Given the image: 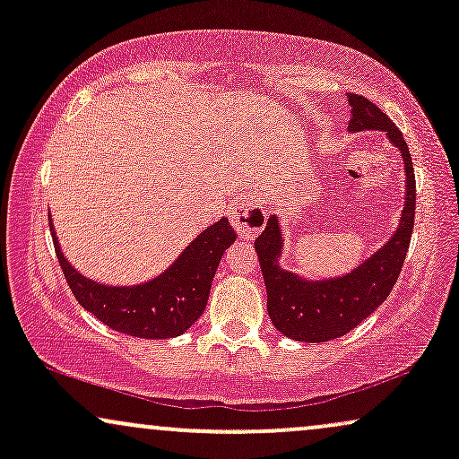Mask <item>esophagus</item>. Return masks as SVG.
<instances>
[{"label":"esophagus","instance_id":"34e87169","mask_svg":"<svg viewBox=\"0 0 459 459\" xmlns=\"http://www.w3.org/2000/svg\"><path fill=\"white\" fill-rule=\"evenodd\" d=\"M229 218L233 222L235 230L239 233L244 239H250L256 233H261V229L265 226V209L256 203L255 198H237L229 209Z\"/></svg>","mask_w":459,"mask_h":459}]
</instances>
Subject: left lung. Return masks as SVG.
I'll return each instance as SVG.
<instances>
[{
  "mask_svg": "<svg viewBox=\"0 0 459 459\" xmlns=\"http://www.w3.org/2000/svg\"><path fill=\"white\" fill-rule=\"evenodd\" d=\"M347 101L351 105L350 131L354 134L365 129L386 131L393 144L402 151L408 192H405L403 215L397 233L371 259L334 281L307 282L296 273L281 270L278 265V255L282 250L281 229L273 215L267 220L265 230L255 241L263 278H265L267 315L281 334L304 343H325L339 339L380 307L397 282L414 229L416 181L412 157L402 131L394 127L393 120L376 103L360 94H347Z\"/></svg>",
  "mask_w": 459,
  "mask_h": 459,
  "instance_id": "1",
  "label": "left lung"
}]
</instances>
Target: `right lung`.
I'll use <instances>...</instances> for the list:
<instances>
[{
  "mask_svg": "<svg viewBox=\"0 0 459 459\" xmlns=\"http://www.w3.org/2000/svg\"><path fill=\"white\" fill-rule=\"evenodd\" d=\"M51 237L68 287L88 313L123 334L172 339L183 334L203 315L218 263L237 235L229 220L222 218L204 229L168 272L138 287H105L88 281L65 259L54 229Z\"/></svg>",
  "mask_w": 459,
  "mask_h": 459,
  "instance_id": "right-lung-1",
  "label": "right lung"
}]
</instances>
